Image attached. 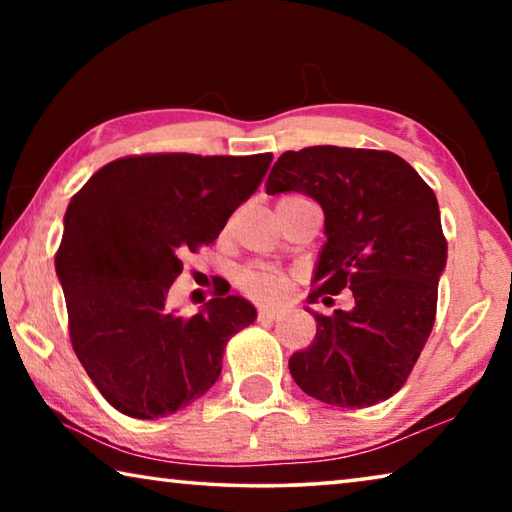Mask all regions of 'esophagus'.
<instances>
[{
	"label": "esophagus",
	"mask_w": 512,
	"mask_h": 512,
	"mask_svg": "<svg viewBox=\"0 0 512 512\" xmlns=\"http://www.w3.org/2000/svg\"><path fill=\"white\" fill-rule=\"evenodd\" d=\"M277 316H280V311H275V309H259L257 311L259 323H271V320H275Z\"/></svg>",
	"instance_id": "1"
}]
</instances>
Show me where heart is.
Instances as JSON below:
<instances>
[{"label": "heart", "mask_w": 512, "mask_h": 512, "mask_svg": "<svg viewBox=\"0 0 512 512\" xmlns=\"http://www.w3.org/2000/svg\"><path fill=\"white\" fill-rule=\"evenodd\" d=\"M289 201H300V196H287L282 198L280 203H289ZM237 284L250 300L262 302V305H275V302H282L291 289L289 275L268 266L246 268V271L237 277Z\"/></svg>", "instance_id": "obj_1"}]
</instances>
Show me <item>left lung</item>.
<instances>
[{
	"instance_id": "obj_1",
	"label": "left lung",
	"mask_w": 512,
	"mask_h": 512,
	"mask_svg": "<svg viewBox=\"0 0 512 512\" xmlns=\"http://www.w3.org/2000/svg\"><path fill=\"white\" fill-rule=\"evenodd\" d=\"M300 192L325 212L309 302L350 307L316 314L309 348L289 359L309 397L363 409L404 386L436 320L447 241L433 189L391 151L307 146L282 153L266 194Z\"/></svg>"
}]
</instances>
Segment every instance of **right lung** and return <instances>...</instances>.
I'll return each mask as SVG.
<instances>
[{
  "instance_id": "right-lung-1",
  "label": "right lung",
  "mask_w": 512,
  "mask_h": 512,
  "mask_svg": "<svg viewBox=\"0 0 512 512\" xmlns=\"http://www.w3.org/2000/svg\"><path fill=\"white\" fill-rule=\"evenodd\" d=\"M271 160L273 153L128 155L72 196L56 253L69 339L119 413L155 420L185 409L219 379L230 336L257 318L228 291L178 316L167 293L183 273L180 255L219 237Z\"/></svg>"
}]
</instances>
